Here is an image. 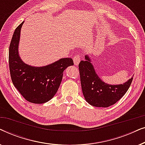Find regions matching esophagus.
Instances as JSON below:
<instances>
[{"label": "esophagus", "mask_w": 145, "mask_h": 145, "mask_svg": "<svg viewBox=\"0 0 145 145\" xmlns=\"http://www.w3.org/2000/svg\"><path fill=\"white\" fill-rule=\"evenodd\" d=\"M73 61H74V64L75 65H78L80 61V55H78V54L75 55V56L73 57Z\"/></svg>", "instance_id": "1"}]
</instances>
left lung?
Here are the masks:
<instances>
[{"label":"left lung","instance_id":"8db88e82","mask_svg":"<svg viewBox=\"0 0 145 145\" xmlns=\"http://www.w3.org/2000/svg\"><path fill=\"white\" fill-rule=\"evenodd\" d=\"M79 63L81 87L85 100L94 107L108 108L118 102L128 90L133 77L120 84H109L101 79L95 71L88 55Z\"/></svg>","mask_w":145,"mask_h":145}]
</instances>
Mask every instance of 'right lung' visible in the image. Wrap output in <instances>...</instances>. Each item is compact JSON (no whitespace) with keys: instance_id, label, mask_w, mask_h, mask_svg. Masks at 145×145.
<instances>
[{"instance_id":"obj_1","label":"right lung","mask_w":145,"mask_h":145,"mask_svg":"<svg viewBox=\"0 0 145 145\" xmlns=\"http://www.w3.org/2000/svg\"><path fill=\"white\" fill-rule=\"evenodd\" d=\"M22 22L14 32L9 47V68L14 85L25 100L43 104L52 99L62 81L63 71L74 65L71 58H63L43 67L25 63L19 55L18 45Z\"/></svg>"}]
</instances>
